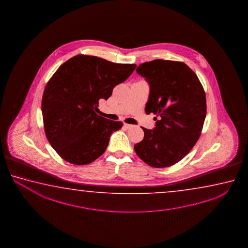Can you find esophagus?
Masks as SVG:
<instances>
[{
	"label": "esophagus",
	"instance_id": "esophagus-1",
	"mask_svg": "<svg viewBox=\"0 0 248 248\" xmlns=\"http://www.w3.org/2000/svg\"><path fill=\"white\" fill-rule=\"evenodd\" d=\"M124 126L126 127V129H129L131 127H134V125H131V124H127V123H124Z\"/></svg>",
	"mask_w": 248,
	"mask_h": 248
}]
</instances>
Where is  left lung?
Returning a JSON list of instances; mask_svg holds the SVG:
<instances>
[{"label":"left lung","mask_w":248,"mask_h":248,"mask_svg":"<svg viewBox=\"0 0 248 248\" xmlns=\"http://www.w3.org/2000/svg\"><path fill=\"white\" fill-rule=\"evenodd\" d=\"M136 71L150 86L145 111L155 114L156 126L142 127L144 138L135 144V153L152 168L171 167L191 151L202 135L206 114L204 88L181 62L154 60Z\"/></svg>","instance_id":"8db88e82"}]
</instances>
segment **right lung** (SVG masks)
I'll use <instances>...</instances> for the list:
<instances>
[{
  "label": "right lung",
  "instance_id": "1",
  "mask_svg": "<svg viewBox=\"0 0 248 248\" xmlns=\"http://www.w3.org/2000/svg\"><path fill=\"white\" fill-rule=\"evenodd\" d=\"M135 67L78 55L51 77L42 95L43 126L47 140L63 160L80 166L103 155L112 133L123 123L97 114L99 100H108Z\"/></svg>",
  "mask_w": 248,
  "mask_h": 248
}]
</instances>
